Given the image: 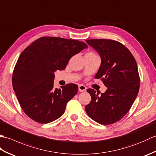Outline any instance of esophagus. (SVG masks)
<instances>
[{"label":"esophagus","instance_id":"1","mask_svg":"<svg viewBox=\"0 0 156 156\" xmlns=\"http://www.w3.org/2000/svg\"><path fill=\"white\" fill-rule=\"evenodd\" d=\"M78 90L80 92H84L87 90V87L84 85L80 84L78 86Z\"/></svg>","mask_w":156,"mask_h":156}]
</instances>
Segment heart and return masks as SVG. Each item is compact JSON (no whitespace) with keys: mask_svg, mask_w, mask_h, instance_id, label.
<instances>
[{"mask_svg":"<svg viewBox=\"0 0 156 156\" xmlns=\"http://www.w3.org/2000/svg\"><path fill=\"white\" fill-rule=\"evenodd\" d=\"M86 55H96V54H94V53H93V52H88Z\"/></svg>","mask_w":156,"mask_h":156,"instance_id":"heart-1","label":"heart"}]
</instances>
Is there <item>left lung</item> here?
<instances>
[{
    "label": "left lung",
    "mask_w": 156,
    "mask_h": 156,
    "mask_svg": "<svg viewBox=\"0 0 156 156\" xmlns=\"http://www.w3.org/2000/svg\"><path fill=\"white\" fill-rule=\"evenodd\" d=\"M86 42L100 55L101 64L95 78L107 87L98 95L88 89L91 101L86 105L87 115L102 125L112 124L122 119L131 108L140 89L136 61L129 49L111 39H87Z\"/></svg>",
    "instance_id": "left-lung-1"
}]
</instances>
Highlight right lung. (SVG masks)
I'll use <instances>...</instances> for the list:
<instances>
[{
    "instance_id": "1",
    "label": "right lung",
    "mask_w": 156,
    "mask_h": 156,
    "mask_svg": "<svg viewBox=\"0 0 156 156\" xmlns=\"http://www.w3.org/2000/svg\"><path fill=\"white\" fill-rule=\"evenodd\" d=\"M75 39L42 37L26 48L13 70V90L29 117L48 123L64 113L67 102L76 94L78 86L68 84L54 88V72L63 70L74 55L87 48Z\"/></svg>"
}]
</instances>
